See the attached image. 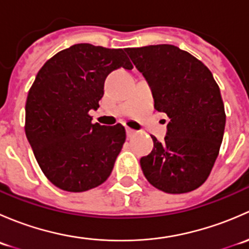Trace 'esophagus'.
Instances as JSON below:
<instances>
[{"label":"esophagus","instance_id":"1","mask_svg":"<svg viewBox=\"0 0 249 249\" xmlns=\"http://www.w3.org/2000/svg\"><path fill=\"white\" fill-rule=\"evenodd\" d=\"M136 134H137L136 130L130 129V127H126V135H127V137H132V136H135V135H136Z\"/></svg>","mask_w":249,"mask_h":249}]
</instances>
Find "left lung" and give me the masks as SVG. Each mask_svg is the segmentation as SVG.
<instances>
[{
	"label": "left lung",
	"instance_id": "obj_1",
	"mask_svg": "<svg viewBox=\"0 0 249 249\" xmlns=\"http://www.w3.org/2000/svg\"><path fill=\"white\" fill-rule=\"evenodd\" d=\"M152 89L154 108L170 118L162 142L140 164L148 182L169 194L195 190L210 176L225 129V110L210 70L171 44L126 48Z\"/></svg>",
	"mask_w": 249,
	"mask_h": 249
}]
</instances>
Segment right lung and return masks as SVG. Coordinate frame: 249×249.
<instances>
[{"label":"right lung","instance_id":"1","mask_svg":"<svg viewBox=\"0 0 249 249\" xmlns=\"http://www.w3.org/2000/svg\"><path fill=\"white\" fill-rule=\"evenodd\" d=\"M134 69L124 49L79 43L42 66L25 106V134L35 158L55 187L71 193L99 187L109 177L126 134L123 125L92 124L105 79Z\"/></svg>","mask_w":249,"mask_h":249}]
</instances>
